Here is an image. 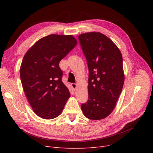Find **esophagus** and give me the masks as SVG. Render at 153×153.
Masks as SVG:
<instances>
[{
    "label": "esophagus",
    "instance_id": "obj_1",
    "mask_svg": "<svg viewBox=\"0 0 153 153\" xmlns=\"http://www.w3.org/2000/svg\"><path fill=\"white\" fill-rule=\"evenodd\" d=\"M71 86H72V87L73 88V89L74 90H76V87H77V84H71Z\"/></svg>",
    "mask_w": 153,
    "mask_h": 153
}]
</instances>
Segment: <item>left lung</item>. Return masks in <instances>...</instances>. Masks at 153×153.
Masks as SVG:
<instances>
[{"instance_id": "1", "label": "left lung", "mask_w": 153, "mask_h": 153, "mask_svg": "<svg viewBox=\"0 0 153 153\" xmlns=\"http://www.w3.org/2000/svg\"><path fill=\"white\" fill-rule=\"evenodd\" d=\"M89 68L87 103L81 109L85 117L99 120L114 110L125 81L123 58L117 45L100 32L79 35Z\"/></svg>"}]
</instances>
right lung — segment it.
<instances>
[{"label":"right lung","mask_w":153,"mask_h":153,"mask_svg":"<svg viewBox=\"0 0 153 153\" xmlns=\"http://www.w3.org/2000/svg\"><path fill=\"white\" fill-rule=\"evenodd\" d=\"M72 35L45 36L25 53L20 66V79L26 97L38 117L50 120L58 117L70 97L61 81L60 61L76 46Z\"/></svg>","instance_id":"1"}]
</instances>
